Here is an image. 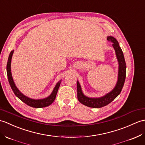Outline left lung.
<instances>
[{
	"label": "left lung",
	"mask_w": 145,
	"mask_h": 145,
	"mask_svg": "<svg viewBox=\"0 0 145 145\" xmlns=\"http://www.w3.org/2000/svg\"><path fill=\"white\" fill-rule=\"evenodd\" d=\"M107 40L112 43V46L116 50L117 58L118 59L119 69V76L118 81L117 85L114 89L100 98H89L83 95L82 91V88L79 82H76L77 87V97L79 101L88 107H93V108H100V107L107 106L116 99V97L120 93L125 83L126 77V63L124 59L122 49L120 48L119 42L117 40L112 36L107 37Z\"/></svg>",
	"instance_id": "8db88e82"
}]
</instances>
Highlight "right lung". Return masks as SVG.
Masks as SVG:
<instances>
[{"label": "right lung", "instance_id": "add662e5", "mask_svg": "<svg viewBox=\"0 0 145 145\" xmlns=\"http://www.w3.org/2000/svg\"><path fill=\"white\" fill-rule=\"evenodd\" d=\"M13 53V50H12L11 52L10 53L7 64V77H8L10 85L11 88L13 90V91L14 93L15 96L16 97H18V98L22 101L27 104L28 106H31L32 107H35V108H41V107H44L50 105V104L54 102V101L56 99L57 93V91H58V89L60 85V82H61V81H60V82L57 83L54 89L53 90L52 93H51V95H50L48 97H47V98L43 99L36 100V99H30L29 97L24 96L22 93H20V91L16 87L14 82H13L10 64H11V60H12Z\"/></svg>", "mask_w": 145, "mask_h": 145}]
</instances>
